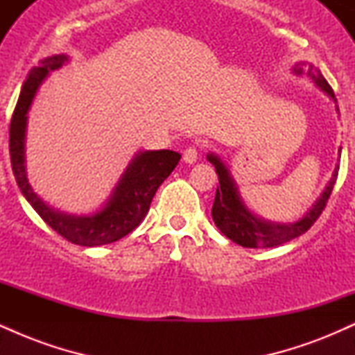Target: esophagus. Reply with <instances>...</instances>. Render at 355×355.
<instances>
[{
    "instance_id": "34e87169",
    "label": "esophagus",
    "mask_w": 355,
    "mask_h": 355,
    "mask_svg": "<svg viewBox=\"0 0 355 355\" xmlns=\"http://www.w3.org/2000/svg\"><path fill=\"white\" fill-rule=\"evenodd\" d=\"M198 160V148L197 146H189V148L183 152V162L185 164H195Z\"/></svg>"
}]
</instances>
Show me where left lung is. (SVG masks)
<instances>
[{
	"label": "left lung",
	"mask_w": 355,
	"mask_h": 355,
	"mask_svg": "<svg viewBox=\"0 0 355 355\" xmlns=\"http://www.w3.org/2000/svg\"><path fill=\"white\" fill-rule=\"evenodd\" d=\"M304 64L305 63H295L292 71L295 75H304ZM307 76H311L315 81V85L322 88V92H325L332 100H336L331 85L327 83V80L322 76V73L317 68H313L312 64L309 67ZM336 110L339 112L337 107ZM207 160L215 166L220 183V187H217V193H215L214 207H211V218H214L217 229L227 239L247 248L277 247L305 234L313 225V222L320 217L322 210L327 205L334 185H336L337 173H339V165H336V170H334L331 180L325 185L322 195L302 218L297 220L294 223H272L263 218H259L247 209L245 203L240 198L237 183H235L234 177L230 175V170L227 168L225 164L220 160L217 155L209 153L207 155Z\"/></svg>",
	"instance_id": "left-lung-1"
}]
</instances>
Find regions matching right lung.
<instances>
[{
  "mask_svg": "<svg viewBox=\"0 0 355 355\" xmlns=\"http://www.w3.org/2000/svg\"><path fill=\"white\" fill-rule=\"evenodd\" d=\"M68 61L67 55H53L42 60L24 80L13 118L10 123V157L19 190L56 234L81 247H98L116 242L140 225L150 210L155 191L173 172L180 162V153L172 150H146L138 152L126 166L105 207L89 215H68L51 209L35 193L26 178L24 166V135H26L28 110L36 92L50 71L58 70Z\"/></svg>",
  "mask_w": 355,
  "mask_h": 355,
  "instance_id": "right-lung-1",
  "label": "right lung"
}]
</instances>
